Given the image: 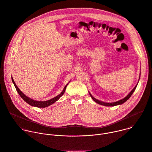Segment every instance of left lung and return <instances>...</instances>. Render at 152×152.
<instances>
[{
    "label": "left lung",
    "mask_w": 152,
    "mask_h": 152,
    "mask_svg": "<svg viewBox=\"0 0 152 152\" xmlns=\"http://www.w3.org/2000/svg\"><path fill=\"white\" fill-rule=\"evenodd\" d=\"M137 85L135 86L134 88L131 92H130V93H129L126 97H124V99H121V100H119V101H117V102H113V103H105V102H101V101H99V100L96 99L94 97H93L91 96V94L90 93V96L91 97V98L94 100V101H95L96 103H99V104H100L104 105V106H115V105H118V104H121L124 103L126 101H127L130 97H131V96H132V94L134 92L136 88H137Z\"/></svg>",
    "instance_id": "8db88e82"
}]
</instances>
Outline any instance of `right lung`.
Listing matches in <instances>:
<instances>
[{
    "instance_id": "add662e5",
    "label": "right lung",
    "mask_w": 152,
    "mask_h": 152,
    "mask_svg": "<svg viewBox=\"0 0 152 152\" xmlns=\"http://www.w3.org/2000/svg\"><path fill=\"white\" fill-rule=\"evenodd\" d=\"M12 78V81L15 86V87L16 88V90L18 92V93L19 94V95L20 96V97L22 98L26 103H28L29 104L32 106H35V107H48V106H50V104H53V103H55L56 101H57L64 93L65 91H66V87L68 84H67L66 86H65V87L63 90V91L61 92V94H59L58 96L55 97L53 99H51L50 100H47V101H37V100H34L32 99H30L29 97H28L27 96H26L22 92H21L19 89L17 87V86L16 85L15 83L14 82V80H13V78Z\"/></svg>"
}]
</instances>
